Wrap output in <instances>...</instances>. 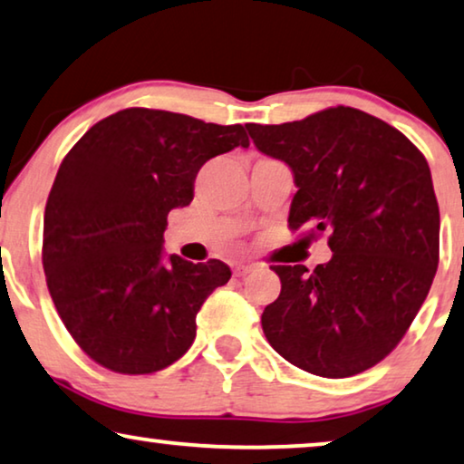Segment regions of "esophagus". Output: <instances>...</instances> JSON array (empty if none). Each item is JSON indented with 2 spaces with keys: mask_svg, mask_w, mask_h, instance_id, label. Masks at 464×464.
I'll return each mask as SVG.
<instances>
[{
  "mask_svg": "<svg viewBox=\"0 0 464 464\" xmlns=\"http://www.w3.org/2000/svg\"><path fill=\"white\" fill-rule=\"evenodd\" d=\"M254 269V265H237L233 269V273H235V277H244V276H247V273H250Z\"/></svg>",
  "mask_w": 464,
  "mask_h": 464,
  "instance_id": "34e87169",
  "label": "esophagus"
}]
</instances>
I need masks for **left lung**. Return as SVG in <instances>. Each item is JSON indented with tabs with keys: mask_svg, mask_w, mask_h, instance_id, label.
Returning <instances> with one entry per match:
<instances>
[{
	"mask_svg": "<svg viewBox=\"0 0 464 464\" xmlns=\"http://www.w3.org/2000/svg\"><path fill=\"white\" fill-rule=\"evenodd\" d=\"M246 128L295 174L290 229L328 231L332 250L313 271L273 266L282 292L260 319L266 341L311 374H360L397 347L433 284L440 208L425 155L353 107Z\"/></svg>",
	"mask_w": 464,
	"mask_h": 464,
	"instance_id": "obj_1",
	"label": "left lung"
}]
</instances>
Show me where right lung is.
<instances>
[{
    "instance_id": "add662e5",
    "label": "right lung",
    "mask_w": 464,
    "mask_h": 464,
    "mask_svg": "<svg viewBox=\"0 0 464 464\" xmlns=\"http://www.w3.org/2000/svg\"><path fill=\"white\" fill-rule=\"evenodd\" d=\"M235 147H250L239 123L134 107L94 123L63 160L44 273L64 328L102 368L151 374L193 344L198 311L231 269L166 256L168 214L191 204L199 168Z\"/></svg>"
}]
</instances>
